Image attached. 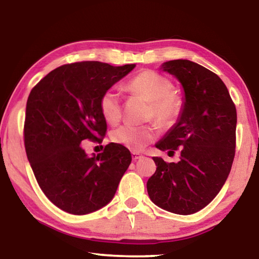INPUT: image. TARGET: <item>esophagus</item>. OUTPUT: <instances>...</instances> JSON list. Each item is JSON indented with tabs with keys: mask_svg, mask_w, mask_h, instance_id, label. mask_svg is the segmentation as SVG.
<instances>
[{
	"mask_svg": "<svg viewBox=\"0 0 259 259\" xmlns=\"http://www.w3.org/2000/svg\"><path fill=\"white\" fill-rule=\"evenodd\" d=\"M141 157H142V155L140 153L132 152V158H133L134 161H137V160H139V158H141Z\"/></svg>",
	"mask_w": 259,
	"mask_h": 259,
	"instance_id": "esophagus-1",
	"label": "esophagus"
}]
</instances>
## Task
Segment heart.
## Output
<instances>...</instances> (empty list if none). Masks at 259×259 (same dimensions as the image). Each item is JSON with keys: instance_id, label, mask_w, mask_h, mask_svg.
<instances>
[{"instance_id": "1", "label": "heart", "mask_w": 259, "mask_h": 259, "mask_svg": "<svg viewBox=\"0 0 259 259\" xmlns=\"http://www.w3.org/2000/svg\"><path fill=\"white\" fill-rule=\"evenodd\" d=\"M131 94L141 96L149 102V117H154L162 126H170L182 112L183 103L180 96L172 93L174 85L168 78L154 70H143L126 84ZM102 116L110 124H116L121 118V102L116 91L110 89L99 101ZM157 130L153 124L122 125L111 135L113 142L134 150H141L156 138Z\"/></svg>"}]
</instances>
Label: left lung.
Wrapping results in <instances>:
<instances>
[{
  "mask_svg": "<svg viewBox=\"0 0 259 259\" xmlns=\"http://www.w3.org/2000/svg\"><path fill=\"white\" fill-rule=\"evenodd\" d=\"M181 83L183 109L156 145L162 152L181 149V160L154 157L156 171L147 182L155 205L189 215L207 206L228 178L235 156L236 107L222 79L190 60L163 62L161 68Z\"/></svg>",
  "mask_w": 259,
  "mask_h": 259,
  "instance_id": "left-lung-1",
  "label": "left lung"
}]
</instances>
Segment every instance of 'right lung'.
<instances>
[{
  "instance_id": "1",
  "label": "right lung",
  "mask_w": 259,
  "mask_h": 259,
  "mask_svg": "<svg viewBox=\"0 0 259 259\" xmlns=\"http://www.w3.org/2000/svg\"><path fill=\"white\" fill-rule=\"evenodd\" d=\"M134 67L70 63L52 70L31 90L24 124L27 158L45 196L67 213L84 215L109 204L132 162L130 150L118 143L88 155L82 142L104 137L102 95Z\"/></svg>"
}]
</instances>
